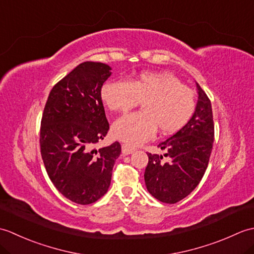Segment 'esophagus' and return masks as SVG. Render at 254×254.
<instances>
[{
  "label": "esophagus",
  "instance_id": "1",
  "mask_svg": "<svg viewBox=\"0 0 254 254\" xmlns=\"http://www.w3.org/2000/svg\"><path fill=\"white\" fill-rule=\"evenodd\" d=\"M134 152H135V148L130 146V145H128V144H123L122 145V153L124 155H130V154H132Z\"/></svg>",
  "mask_w": 254,
  "mask_h": 254
}]
</instances>
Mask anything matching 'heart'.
Returning a JSON list of instances; mask_svg holds the SVG:
<instances>
[{"mask_svg":"<svg viewBox=\"0 0 254 254\" xmlns=\"http://www.w3.org/2000/svg\"><path fill=\"white\" fill-rule=\"evenodd\" d=\"M101 99L108 109L127 112L142 102V112L119 119L112 134L120 141L137 145L161 134L180 131L195 110V96L176 75L142 73L131 80H110L101 88Z\"/></svg>","mask_w":254,"mask_h":254,"instance_id":"heart-1","label":"heart"}]
</instances>
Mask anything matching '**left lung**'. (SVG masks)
Instances as JSON below:
<instances>
[{"label":"left lung","instance_id":"left-lung-1","mask_svg":"<svg viewBox=\"0 0 254 254\" xmlns=\"http://www.w3.org/2000/svg\"><path fill=\"white\" fill-rule=\"evenodd\" d=\"M197 102L186 127L158 147L163 155L149 154L144 179L147 191L158 201L175 204L188 196L197 187L207 168L214 142V122L210 100L196 83Z\"/></svg>","mask_w":254,"mask_h":254}]
</instances>
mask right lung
<instances>
[{
    "mask_svg": "<svg viewBox=\"0 0 254 254\" xmlns=\"http://www.w3.org/2000/svg\"><path fill=\"white\" fill-rule=\"evenodd\" d=\"M111 67L84 62L53 86L42 115L40 150L50 180L69 201L87 205L104 196L121 145L94 149L109 130L101 87Z\"/></svg>",
    "mask_w": 254,
    "mask_h": 254,
    "instance_id": "add662e5",
    "label": "right lung"
}]
</instances>
